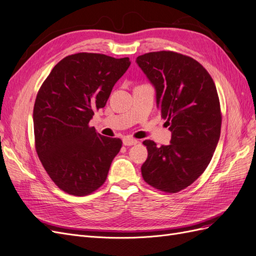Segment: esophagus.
<instances>
[{"label":"esophagus","mask_w":256,"mask_h":256,"mask_svg":"<svg viewBox=\"0 0 256 256\" xmlns=\"http://www.w3.org/2000/svg\"><path fill=\"white\" fill-rule=\"evenodd\" d=\"M122 143L125 146H131V145H136L138 143V140L130 136H125L122 138Z\"/></svg>","instance_id":"obj_1"}]
</instances>
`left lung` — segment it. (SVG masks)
<instances>
[{
  "label": "left lung",
  "instance_id": "1",
  "mask_svg": "<svg viewBox=\"0 0 256 256\" xmlns=\"http://www.w3.org/2000/svg\"><path fill=\"white\" fill-rule=\"evenodd\" d=\"M136 64L156 90L161 118L172 132L170 145L145 140L141 171L154 189L176 193L203 174L218 144L222 115L214 82L198 60L173 51L145 53Z\"/></svg>",
  "mask_w": 256,
  "mask_h": 256
}]
</instances>
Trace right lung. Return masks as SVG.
<instances>
[{
  "mask_svg": "<svg viewBox=\"0 0 256 256\" xmlns=\"http://www.w3.org/2000/svg\"><path fill=\"white\" fill-rule=\"evenodd\" d=\"M130 66L129 58L76 53L53 67L35 100V147L53 182L83 196L102 187L122 140L96 132L88 122Z\"/></svg>",
  "mask_w": 256,
  "mask_h": 256,
  "instance_id": "right-lung-1",
  "label": "right lung"
}]
</instances>
